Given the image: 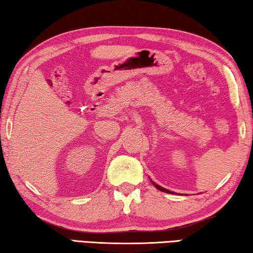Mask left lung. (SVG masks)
Segmentation results:
<instances>
[{
	"instance_id": "left-lung-1",
	"label": "left lung",
	"mask_w": 253,
	"mask_h": 253,
	"mask_svg": "<svg viewBox=\"0 0 253 253\" xmlns=\"http://www.w3.org/2000/svg\"><path fill=\"white\" fill-rule=\"evenodd\" d=\"M152 182V181H151ZM153 184H154V186H155L157 190H160V191H162V192H165V193H172V192L170 191H169V190H166V188H164V187H162V186H160V185H157V184H155L153 182Z\"/></svg>"
}]
</instances>
